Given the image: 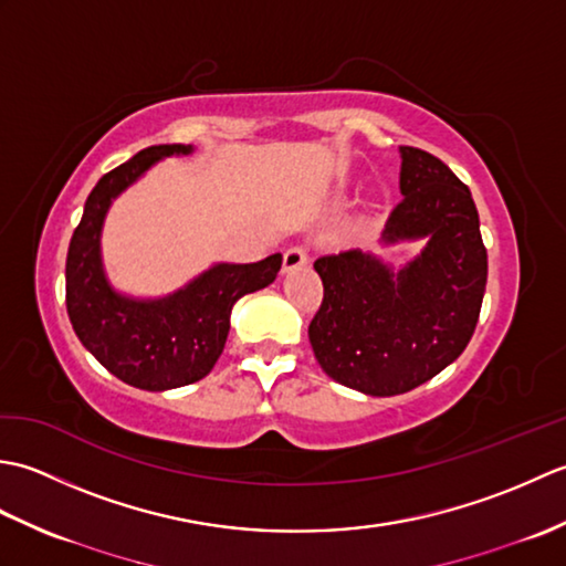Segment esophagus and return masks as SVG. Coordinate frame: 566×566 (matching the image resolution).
<instances>
[{"label": "esophagus", "instance_id": "esophagus-1", "mask_svg": "<svg viewBox=\"0 0 566 566\" xmlns=\"http://www.w3.org/2000/svg\"><path fill=\"white\" fill-rule=\"evenodd\" d=\"M308 262V252L302 245H292L284 250V272H294V270H302L304 264Z\"/></svg>", "mask_w": 566, "mask_h": 566}]
</instances>
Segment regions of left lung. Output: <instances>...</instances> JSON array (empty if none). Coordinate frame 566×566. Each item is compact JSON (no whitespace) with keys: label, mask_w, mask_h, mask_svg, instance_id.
<instances>
[{"label":"left lung","mask_w":566,"mask_h":566,"mask_svg":"<svg viewBox=\"0 0 566 566\" xmlns=\"http://www.w3.org/2000/svg\"><path fill=\"white\" fill-rule=\"evenodd\" d=\"M401 195L384 243L428 238L403 270L363 250L314 262L323 302L308 326L318 365L331 379L369 396L426 384L472 340L486 290V248L472 191L448 165L401 146Z\"/></svg>","instance_id":"1"}]
</instances>
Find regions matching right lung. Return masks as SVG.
<instances>
[{
	"instance_id": "obj_1",
	"label": "right lung",
	"mask_w": 566,
	"mask_h": 566,
	"mask_svg": "<svg viewBox=\"0 0 566 566\" xmlns=\"http://www.w3.org/2000/svg\"><path fill=\"white\" fill-rule=\"evenodd\" d=\"M191 153V146H150L106 172L84 201L65 264V304L80 343L114 377L136 389L165 391L203 379L221 357L240 296L274 282L282 255L250 264H216L172 296L136 302L116 294L99 258V233L114 197L165 155Z\"/></svg>"
}]
</instances>
